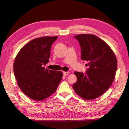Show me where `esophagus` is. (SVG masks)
<instances>
[{
    "label": "esophagus",
    "mask_w": 129,
    "mask_h": 129,
    "mask_svg": "<svg viewBox=\"0 0 129 129\" xmlns=\"http://www.w3.org/2000/svg\"><path fill=\"white\" fill-rule=\"evenodd\" d=\"M69 74V72H63V75H64V76H67V75H68V74Z\"/></svg>",
    "instance_id": "1"
}]
</instances>
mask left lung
Listing matches in <instances>:
<instances>
[{
	"instance_id": "left-lung-1",
	"label": "left lung",
	"mask_w": 129,
	"mask_h": 129,
	"mask_svg": "<svg viewBox=\"0 0 129 129\" xmlns=\"http://www.w3.org/2000/svg\"><path fill=\"white\" fill-rule=\"evenodd\" d=\"M74 38L81 48V59L89 67L85 74L74 72L77 81L73 87L79 96L92 100L103 95L114 80L117 62L114 52L100 38L92 34H79Z\"/></svg>"
}]
</instances>
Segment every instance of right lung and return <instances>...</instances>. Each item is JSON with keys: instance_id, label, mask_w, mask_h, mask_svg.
<instances>
[{"instance_id": "obj_1", "label": "right lung", "mask_w": 129, "mask_h": 129, "mask_svg": "<svg viewBox=\"0 0 129 129\" xmlns=\"http://www.w3.org/2000/svg\"><path fill=\"white\" fill-rule=\"evenodd\" d=\"M57 37L31 40L19 51L14 62V73L19 88L31 99L41 101L55 92L61 81V71L44 67L49 61L50 49Z\"/></svg>"}]
</instances>
